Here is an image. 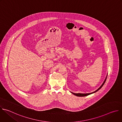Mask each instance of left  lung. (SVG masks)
Listing matches in <instances>:
<instances>
[{"instance_id":"1","label":"left lung","mask_w":122,"mask_h":122,"mask_svg":"<svg viewBox=\"0 0 122 122\" xmlns=\"http://www.w3.org/2000/svg\"><path fill=\"white\" fill-rule=\"evenodd\" d=\"M106 79H107V78L105 79V81H104L103 82V83H102V84L101 85V86L100 87H99L98 89H97L96 91H95V92H92V93H87V94H81V93H77V94H76V93H72V92H71V93H72L73 94H74V95H75V96H77V97H85V96H86L89 95H90V94H93V93H95V92H97V91H98V90L102 87L103 86V85L104 84V83H105V81H106Z\"/></svg>"}]
</instances>
